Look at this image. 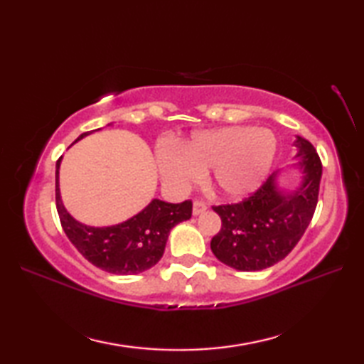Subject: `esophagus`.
<instances>
[{
	"label": "esophagus",
	"instance_id": "obj_1",
	"mask_svg": "<svg viewBox=\"0 0 364 364\" xmlns=\"http://www.w3.org/2000/svg\"><path fill=\"white\" fill-rule=\"evenodd\" d=\"M206 210H208V206H206V203L203 202V200H196V202H194V208H192V213H194V215L202 214V213H205Z\"/></svg>",
	"mask_w": 364,
	"mask_h": 364
}]
</instances>
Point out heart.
<instances>
[{
    "mask_svg": "<svg viewBox=\"0 0 364 364\" xmlns=\"http://www.w3.org/2000/svg\"><path fill=\"white\" fill-rule=\"evenodd\" d=\"M275 151V136L269 129L230 127L197 133L183 149L161 146L158 161L162 176L175 188H188L211 170V186L237 198L259 186Z\"/></svg>",
    "mask_w": 364,
    "mask_h": 364,
    "instance_id": "b5f03b06",
    "label": "heart"
}]
</instances>
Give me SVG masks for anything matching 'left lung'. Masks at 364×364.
<instances>
[{
  "instance_id": "1",
  "label": "left lung",
  "mask_w": 364,
  "mask_h": 364,
  "mask_svg": "<svg viewBox=\"0 0 364 364\" xmlns=\"http://www.w3.org/2000/svg\"><path fill=\"white\" fill-rule=\"evenodd\" d=\"M301 186L284 194L275 173L239 203L213 206L222 227L211 239L215 258L237 270H262L288 257L310 225L319 197L322 162L313 145L297 137Z\"/></svg>"
}]
</instances>
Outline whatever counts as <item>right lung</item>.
Here are the masks:
<instances>
[{"instance_id":"obj_1","label":"right lung","mask_w":364,"mask_h":364,"mask_svg":"<svg viewBox=\"0 0 364 364\" xmlns=\"http://www.w3.org/2000/svg\"><path fill=\"white\" fill-rule=\"evenodd\" d=\"M82 133L76 141L90 134ZM75 141V142H76ZM59 164L56 162V210L67 237L84 258L98 269L115 275H134L153 267L162 258L170 230L191 219L192 202L166 203L154 198L134 218L112 227H87L67 213L59 196Z\"/></svg>"}]
</instances>
